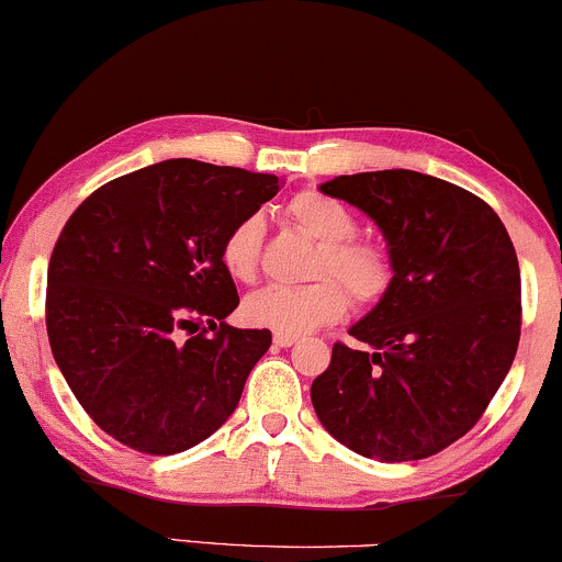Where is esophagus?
I'll return each mask as SVG.
<instances>
[{"label": "esophagus", "instance_id": "esophagus-1", "mask_svg": "<svg viewBox=\"0 0 562 562\" xmlns=\"http://www.w3.org/2000/svg\"><path fill=\"white\" fill-rule=\"evenodd\" d=\"M299 344V335H285V333H274V346L280 348H290Z\"/></svg>", "mask_w": 562, "mask_h": 562}]
</instances>
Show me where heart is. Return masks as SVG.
<instances>
[{"instance_id": "heart-1", "label": "heart", "mask_w": 562, "mask_h": 562, "mask_svg": "<svg viewBox=\"0 0 562 562\" xmlns=\"http://www.w3.org/2000/svg\"><path fill=\"white\" fill-rule=\"evenodd\" d=\"M288 218L303 235L317 240L308 277L319 280L303 288H263L243 301L240 314L245 325L267 330L303 335L322 325L340 319L348 308V294L357 303H375L391 285V259L383 245L351 237L357 229L353 214L340 200L325 192L303 190L288 203ZM261 222L245 216L227 232L222 243V263L237 282H250L259 272ZM340 279L345 289L331 277Z\"/></svg>"}]
</instances>
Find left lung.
<instances>
[{
  "label": "left lung",
  "instance_id": "8db88e82",
  "mask_svg": "<svg viewBox=\"0 0 562 562\" xmlns=\"http://www.w3.org/2000/svg\"><path fill=\"white\" fill-rule=\"evenodd\" d=\"M325 195L383 232L391 285L333 346L312 404L333 438L380 462L447 449L481 420L520 340V269L505 224L462 187L420 171L335 177Z\"/></svg>",
  "mask_w": 562,
  "mask_h": 562
}]
</instances>
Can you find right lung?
Returning <instances> with one entry per match:
<instances>
[{
  "instance_id": "add662e5",
  "label": "right lung",
  "mask_w": 562,
  "mask_h": 562,
  "mask_svg": "<svg viewBox=\"0 0 562 562\" xmlns=\"http://www.w3.org/2000/svg\"><path fill=\"white\" fill-rule=\"evenodd\" d=\"M280 184L171 158L102 184L66 222L47 272L49 346L115 441L177 454L229 420L272 333L227 325L240 299L222 243Z\"/></svg>"
}]
</instances>
